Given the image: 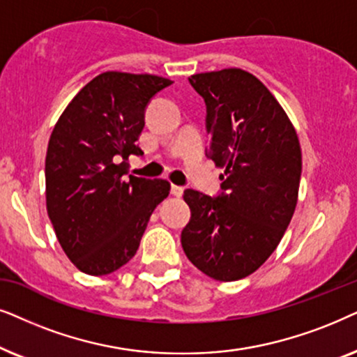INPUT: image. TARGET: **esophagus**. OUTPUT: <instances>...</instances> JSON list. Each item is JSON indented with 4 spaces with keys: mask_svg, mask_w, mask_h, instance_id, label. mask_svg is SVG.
Listing matches in <instances>:
<instances>
[{
    "mask_svg": "<svg viewBox=\"0 0 357 357\" xmlns=\"http://www.w3.org/2000/svg\"><path fill=\"white\" fill-rule=\"evenodd\" d=\"M183 192H184V188L183 186H176V184H173V186H171V194H173V196L181 197Z\"/></svg>",
    "mask_w": 357,
    "mask_h": 357,
    "instance_id": "1",
    "label": "esophagus"
}]
</instances>
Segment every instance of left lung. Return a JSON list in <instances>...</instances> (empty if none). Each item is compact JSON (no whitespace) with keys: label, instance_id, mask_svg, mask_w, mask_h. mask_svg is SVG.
<instances>
[{"label":"left lung","instance_id":"left-lung-1","mask_svg":"<svg viewBox=\"0 0 357 357\" xmlns=\"http://www.w3.org/2000/svg\"><path fill=\"white\" fill-rule=\"evenodd\" d=\"M206 101L207 156L223 168L217 197L186 189L191 220L181 234L189 261L215 281L253 274L278 248L297 206L302 151L286 111L240 68L197 73Z\"/></svg>","mask_w":357,"mask_h":357}]
</instances>
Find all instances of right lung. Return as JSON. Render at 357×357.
I'll use <instances>...</instances> for the list:
<instances>
[{
	"label": "right lung",
	"mask_w": 357,
	"mask_h": 357,
	"mask_svg": "<svg viewBox=\"0 0 357 357\" xmlns=\"http://www.w3.org/2000/svg\"><path fill=\"white\" fill-rule=\"evenodd\" d=\"M171 83L156 75L106 71L71 99L52 130L47 212L65 255L82 273L111 274L129 263L155 207L168 197L166 179L127 178L126 160L144 155L137 140L145 107Z\"/></svg>",
	"instance_id": "add662e5"
}]
</instances>
